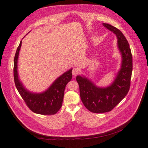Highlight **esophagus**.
I'll use <instances>...</instances> for the list:
<instances>
[{
    "instance_id": "34e87169",
    "label": "esophagus",
    "mask_w": 148,
    "mask_h": 148,
    "mask_svg": "<svg viewBox=\"0 0 148 148\" xmlns=\"http://www.w3.org/2000/svg\"><path fill=\"white\" fill-rule=\"evenodd\" d=\"M80 72V70L78 68H76L74 67L73 69H72V75H73L74 76H77V74H79Z\"/></svg>"
}]
</instances>
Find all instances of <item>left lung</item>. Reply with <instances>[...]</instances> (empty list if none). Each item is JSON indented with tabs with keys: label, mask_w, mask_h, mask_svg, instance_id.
I'll use <instances>...</instances> for the list:
<instances>
[{
	"label": "left lung",
	"mask_w": 148,
	"mask_h": 148,
	"mask_svg": "<svg viewBox=\"0 0 148 148\" xmlns=\"http://www.w3.org/2000/svg\"><path fill=\"white\" fill-rule=\"evenodd\" d=\"M103 25L116 34L118 47L122 54V66L116 79L111 86L102 88L97 87L85 77H76L84 106L90 112L97 114L110 112L125 97L130 88L133 69L132 52L126 37L115 27L108 24Z\"/></svg>",
	"instance_id": "8db88e82"
}]
</instances>
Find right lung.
Here are the masks:
<instances>
[{
	"label": "right lung",
	"mask_w": 148,
	"mask_h": 148,
	"mask_svg": "<svg viewBox=\"0 0 148 148\" xmlns=\"http://www.w3.org/2000/svg\"><path fill=\"white\" fill-rule=\"evenodd\" d=\"M22 41L16 49L14 58L13 76L16 88L25 105L32 112L41 115H54L62 105L65 86L72 79V69L66 72L55 81L47 91L42 94H32L19 82L17 74V60Z\"/></svg>",
	"instance_id": "obj_1"
}]
</instances>
